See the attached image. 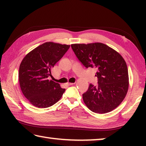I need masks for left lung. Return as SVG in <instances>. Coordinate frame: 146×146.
<instances>
[{
	"label": "left lung",
	"instance_id": "left-lung-1",
	"mask_svg": "<svg viewBox=\"0 0 146 146\" xmlns=\"http://www.w3.org/2000/svg\"><path fill=\"white\" fill-rule=\"evenodd\" d=\"M70 47L46 42L29 52L21 62L19 71L20 86L24 97L35 107L49 108L61 98L65 89L53 77L51 70Z\"/></svg>",
	"mask_w": 146,
	"mask_h": 146
}]
</instances>
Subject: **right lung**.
<instances>
[{
  "mask_svg": "<svg viewBox=\"0 0 146 146\" xmlns=\"http://www.w3.org/2000/svg\"><path fill=\"white\" fill-rule=\"evenodd\" d=\"M76 57L86 68H96L97 81L82 95L90 110L96 113L113 111L126 95L129 77L125 60L114 49L102 43L74 44Z\"/></svg>",
  "mask_w": 146,
  "mask_h": 146,
  "instance_id": "1",
  "label": "right lung"
}]
</instances>
